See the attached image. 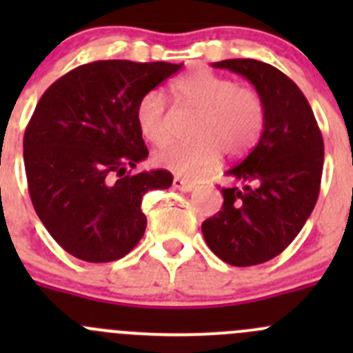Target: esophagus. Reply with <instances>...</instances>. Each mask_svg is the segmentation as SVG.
<instances>
[{
  "label": "esophagus",
  "instance_id": "obj_1",
  "mask_svg": "<svg viewBox=\"0 0 353 353\" xmlns=\"http://www.w3.org/2000/svg\"><path fill=\"white\" fill-rule=\"evenodd\" d=\"M172 186L176 188V190L184 191V193H188V191L194 190V183H191V181H188V179H181V177H174Z\"/></svg>",
  "mask_w": 353,
  "mask_h": 353
}]
</instances>
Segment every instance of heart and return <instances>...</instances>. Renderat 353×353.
I'll return each mask as SVG.
<instances>
[{
	"label": "heart",
	"mask_w": 353,
	"mask_h": 353,
	"mask_svg": "<svg viewBox=\"0 0 353 353\" xmlns=\"http://www.w3.org/2000/svg\"><path fill=\"white\" fill-rule=\"evenodd\" d=\"M174 95L183 105L199 110L190 141H179L155 155L162 169L186 179H198L216 165L222 154L241 157L251 150L266 123V105L254 88L198 68L177 78ZM137 123L141 134L155 147L172 138L169 108L162 92L150 90L137 105Z\"/></svg>",
	"instance_id": "heart-1"
}]
</instances>
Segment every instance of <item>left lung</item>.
<instances>
[{"mask_svg": "<svg viewBox=\"0 0 353 353\" xmlns=\"http://www.w3.org/2000/svg\"><path fill=\"white\" fill-rule=\"evenodd\" d=\"M248 78L261 94L266 123L258 145L227 176L244 188H222L223 205L201 225L208 248L232 266L279 256L297 237L319 196L325 143L301 88L256 59L212 63Z\"/></svg>", "mask_w": 353, "mask_h": 353, "instance_id": "8db88e82", "label": "left lung"}]
</instances>
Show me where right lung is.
<instances>
[{
    "label": "right lung",
    "mask_w": 353,
    "mask_h": 353,
    "mask_svg": "<svg viewBox=\"0 0 353 353\" xmlns=\"http://www.w3.org/2000/svg\"><path fill=\"white\" fill-rule=\"evenodd\" d=\"M181 66L88 63L56 80L35 105L23 134L28 193L52 239L74 258L116 261L143 237L141 198L167 190L172 174L128 170L148 157L137 105Z\"/></svg>",
    "instance_id": "right-lung-1"
}]
</instances>
